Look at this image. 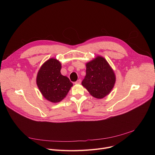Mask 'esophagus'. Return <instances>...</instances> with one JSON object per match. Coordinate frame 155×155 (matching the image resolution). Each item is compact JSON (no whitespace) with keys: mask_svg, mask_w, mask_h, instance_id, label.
Wrapping results in <instances>:
<instances>
[{"mask_svg":"<svg viewBox=\"0 0 155 155\" xmlns=\"http://www.w3.org/2000/svg\"><path fill=\"white\" fill-rule=\"evenodd\" d=\"M81 80L80 79H79V80H78L77 81H75V84H80L81 83Z\"/></svg>","mask_w":155,"mask_h":155,"instance_id":"34e87169","label":"esophagus"}]
</instances>
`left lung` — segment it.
<instances>
[{
  "label": "left lung",
  "instance_id": "obj_1",
  "mask_svg": "<svg viewBox=\"0 0 155 155\" xmlns=\"http://www.w3.org/2000/svg\"><path fill=\"white\" fill-rule=\"evenodd\" d=\"M86 75L81 84L94 97L102 99L110 93L115 83V75L107 61L97 56L87 62Z\"/></svg>",
  "mask_w": 155,
  "mask_h": 155
}]
</instances>
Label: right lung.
<instances>
[{"label":"right lung","instance_id":"obj_1","mask_svg":"<svg viewBox=\"0 0 155 155\" xmlns=\"http://www.w3.org/2000/svg\"><path fill=\"white\" fill-rule=\"evenodd\" d=\"M61 64L51 58L40 68L37 76L38 87L46 99L56 103L62 101L73 86L69 78L61 74Z\"/></svg>","mask_w":155,"mask_h":155}]
</instances>
